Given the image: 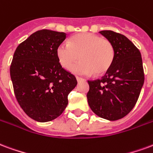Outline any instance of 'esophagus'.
<instances>
[{"label": "esophagus", "instance_id": "esophagus-1", "mask_svg": "<svg viewBox=\"0 0 153 153\" xmlns=\"http://www.w3.org/2000/svg\"><path fill=\"white\" fill-rule=\"evenodd\" d=\"M76 79L78 82H80V81H82V80H83V79H82V78H81V77L76 76Z\"/></svg>", "mask_w": 153, "mask_h": 153}]
</instances>
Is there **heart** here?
Listing matches in <instances>:
<instances>
[{"label": "heart", "instance_id": "obj_1", "mask_svg": "<svg viewBox=\"0 0 153 153\" xmlns=\"http://www.w3.org/2000/svg\"><path fill=\"white\" fill-rule=\"evenodd\" d=\"M60 64L77 74H103L110 69L115 57L114 45L108 39L91 33H81L71 37L69 45L62 43L56 48Z\"/></svg>", "mask_w": 153, "mask_h": 153}]
</instances>
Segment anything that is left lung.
<instances>
[{
  "label": "left lung",
  "instance_id": "left-lung-1",
  "mask_svg": "<svg viewBox=\"0 0 153 153\" xmlns=\"http://www.w3.org/2000/svg\"><path fill=\"white\" fill-rule=\"evenodd\" d=\"M114 45L113 65L101 79L88 80V105L100 117L109 121L123 118L134 108L144 82L140 50L125 36L101 30Z\"/></svg>",
  "mask_w": 153,
  "mask_h": 153
}]
</instances>
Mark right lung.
Masks as SVG:
<instances>
[{
  "label": "right lung",
  "mask_w": 153,
  "mask_h": 153,
  "mask_svg": "<svg viewBox=\"0 0 153 153\" xmlns=\"http://www.w3.org/2000/svg\"><path fill=\"white\" fill-rule=\"evenodd\" d=\"M65 38L64 32L37 30L13 53L10 71L14 95L22 110L37 122L59 117L77 85L75 76L62 67L56 56Z\"/></svg>",
  "instance_id": "obj_1"
}]
</instances>
